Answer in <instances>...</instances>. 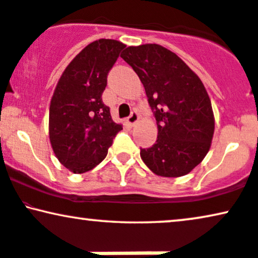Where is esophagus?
<instances>
[{
    "instance_id": "esophagus-1",
    "label": "esophagus",
    "mask_w": 258,
    "mask_h": 258,
    "mask_svg": "<svg viewBox=\"0 0 258 258\" xmlns=\"http://www.w3.org/2000/svg\"><path fill=\"white\" fill-rule=\"evenodd\" d=\"M139 118H140V116H139V113H137V111H133L132 113H130V116L128 117V118H126V122H128V124L134 125L137 121H139Z\"/></svg>"
}]
</instances>
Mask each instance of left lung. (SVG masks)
Returning <instances> with one entry per match:
<instances>
[{"instance_id": "1", "label": "left lung", "mask_w": 258, "mask_h": 258, "mask_svg": "<svg viewBox=\"0 0 258 258\" xmlns=\"http://www.w3.org/2000/svg\"><path fill=\"white\" fill-rule=\"evenodd\" d=\"M121 56L145 86L158 124V140L141 148V159L156 175H186L206 156L215 132L205 86L175 53L156 43L126 47Z\"/></svg>"}]
</instances>
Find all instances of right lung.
<instances>
[{"label":"right lung","instance_id":"add662e5","mask_svg":"<svg viewBox=\"0 0 258 258\" xmlns=\"http://www.w3.org/2000/svg\"><path fill=\"white\" fill-rule=\"evenodd\" d=\"M124 43L99 39L83 49L60 77L49 106V140L61 165L76 174L103 161L122 125L102 100L109 71Z\"/></svg>","mask_w":258,"mask_h":258}]
</instances>
